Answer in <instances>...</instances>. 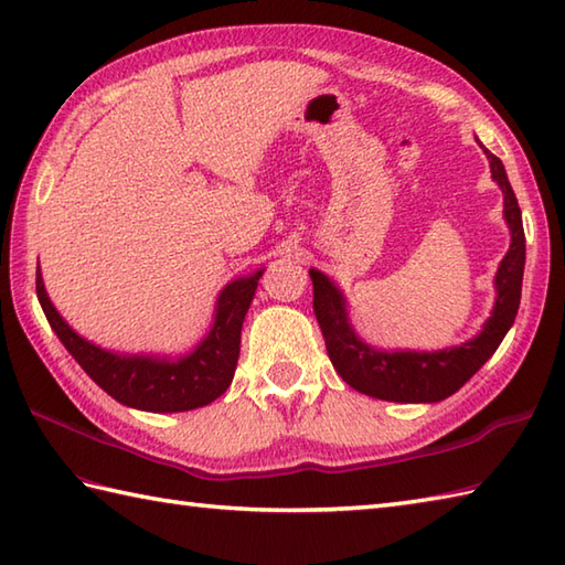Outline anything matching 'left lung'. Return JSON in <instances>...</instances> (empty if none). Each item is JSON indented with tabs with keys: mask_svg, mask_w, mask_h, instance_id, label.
Wrapping results in <instances>:
<instances>
[{
	"mask_svg": "<svg viewBox=\"0 0 565 565\" xmlns=\"http://www.w3.org/2000/svg\"><path fill=\"white\" fill-rule=\"evenodd\" d=\"M483 148V146H481ZM490 172L505 196V221L510 227V249L495 274V306L483 330L459 347L439 352H386L374 350L354 332L342 291L326 274L310 269L313 279V310L326 338L334 371L359 393L393 403H439L459 391L463 383L495 354L502 338L512 328L520 310L524 274V227L518 196L508 182L500 158L486 150Z\"/></svg>",
	"mask_w": 565,
	"mask_h": 565,
	"instance_id": "8db88e82",
	"label": "left lung"
}]
</instances>
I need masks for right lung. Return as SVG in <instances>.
Wrapping results in <instances>:
<instances>
[{"label":"right lung","mask_w":565,"mask_h":565,"mask_svg":"<svg viewBox=\"0 0 565 565\" xmlns=\"http://www.w3.org/2000/svg\"><path fill=\"white\" fill-rule=\"evenodd\" d=\"M262 274L264 269L225 286L215 303V318L209 334L196 344L194 352L179 359L118 354L79 338L47 298L41 269L35 271V294H39L43 313L57 340L75 356L84 374L111 398L136 407V411L184 413L213 403L231 386L239 356L243 320L252 298H255Z\"/></svg>","instance_id":"1"}]
</instances>
